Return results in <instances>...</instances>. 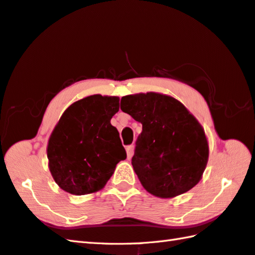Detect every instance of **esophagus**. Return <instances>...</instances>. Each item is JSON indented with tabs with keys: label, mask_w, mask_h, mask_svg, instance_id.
Wrapping results in <instances>:
<instances>
[{
	"label": "esophagus",
	"mask_w": 255,
	"mask_h": 255,
	"mask_svg": "<svg viewBox=\"0 0 255 255\" xmlns=\"http://www.w3.org/2000/svg\"><path fill=\"white\" fill-rule=\"evenodd\" d=\"M133 149H134L133 144H129V146L126 147V152H127L128 159H130L133 156Z\"/></svg>",
	"instance_id": "1"
}]
</instances>
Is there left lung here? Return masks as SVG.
<instances>
[{
  "mask_svg": "<svg viewBox=\"0 0 255 255\" xmlns=\"http://www.w3.org/2000/svg\"><path fill=\"white\" fill-rule=\"evenodd\" d=\"M121 109L142 124L131 164L148 192L172 198L200 181L208 141L201 125L180 102L157 93L129 95L122 98Z\"/></svg>",
  "mask_w": 255,
  "mask_h": 255,
  "instance_id": "8db88e82",
  "label": "left lung"
}]
</instances>
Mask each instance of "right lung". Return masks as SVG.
<instances>
[{"label":"right lung","mask_w":255,"mask_h":255,"mask_svg":"<svg viewBox=\"0 0 255 255\" xmlns=\"http://www.w3.org/2000/svg\"><path fill=\"white\" fill-rule=\"evenodd\" d=\"M119 111V98L102 95L71 105L59 119L47 147L54 180L76 196L96 192L127 157L111 119Z\"/></svg>","instance_id":"add662e5"}]
</instances>
